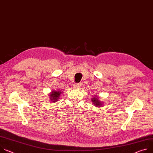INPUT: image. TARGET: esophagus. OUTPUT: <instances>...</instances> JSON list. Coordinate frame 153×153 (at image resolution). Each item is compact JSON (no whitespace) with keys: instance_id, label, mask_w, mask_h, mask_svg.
<instances>
[{"instance_id":"1","label":"esophagus","mask_w":153,"mask_h":153,"mask_svg":"<svg viewBox=\"0 0 153 153\" xmlns=\"http://www.w3.org/2000/svg\"><path fill=\"white\" fill-rule=\"evenodd\" d=\"M81 85H82L81 84H75L73 87L74 88H79L81 87Z\"/></svg>"}]
</instances>
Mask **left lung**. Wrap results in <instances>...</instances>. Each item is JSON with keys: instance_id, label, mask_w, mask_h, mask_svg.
I'll return each mask as SVG.
<instances>
[{"instance_id": "obj_1", "label": "left lung", "mask_w": 153, "mask_h": 153, "mask_svg": "<svg viewBox=\"0 0 153 153\" xmlns=\"http://www.w3.org/2000/svg\"><path fill=\"white\" fill-rule=\"evenodd\" d=\"M91 101L92 102V104L96 106V107H101L103 105V103L101 101H100L98 95H94L93 98H91Z\"/></svg>"}]
</instances>
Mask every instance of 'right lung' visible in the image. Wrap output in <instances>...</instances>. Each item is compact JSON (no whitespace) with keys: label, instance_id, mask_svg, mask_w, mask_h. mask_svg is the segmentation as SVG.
<instances>
[{"label":"right lung","instance_id":"obj_1","mask_svg":"<svg viewBox=\"0 0 153 153\" xmlns=\"http://www.w3.org/2000/svg\"><path fill=\"white\" fill-rule=\"evenodd\" d=\"M62 91L61 90H52L49 94V100L51 102H57L60 99V96Z\"/></svg>","mask_w":153,"mask_h":153}]
</instances>
